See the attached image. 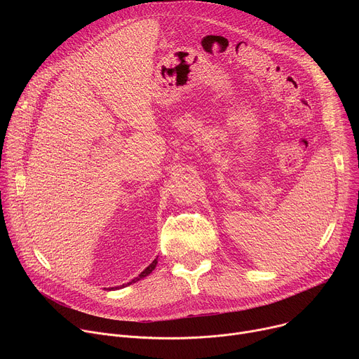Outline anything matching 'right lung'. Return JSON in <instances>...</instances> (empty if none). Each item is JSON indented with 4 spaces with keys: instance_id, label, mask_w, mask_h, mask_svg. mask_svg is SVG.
I'll return each instance as SVG.
<instances>
[{
    "instance_id": "right-lung-1",
    "label": "right lung",
    "mask_w": 359,
    "mask_h": 359,
    "mask_svg": "<svg viewBox=\"0 0 359 359\" xmlns=\"http://www.w3.org/2000/svg\"><path fill=\"white\" fill-rule=\"evenodd\" d=\"M156 264H158V259H155L153 260L136 278H133L130 283H128V284H122V285H119V287H112V288H109V290H119V288H123V287H128V285H130V284H133V283H136V281H139V280H142V278H144L146 276H149L153 270H155V267H156Z\"/></svg>"
}]
</instances>
